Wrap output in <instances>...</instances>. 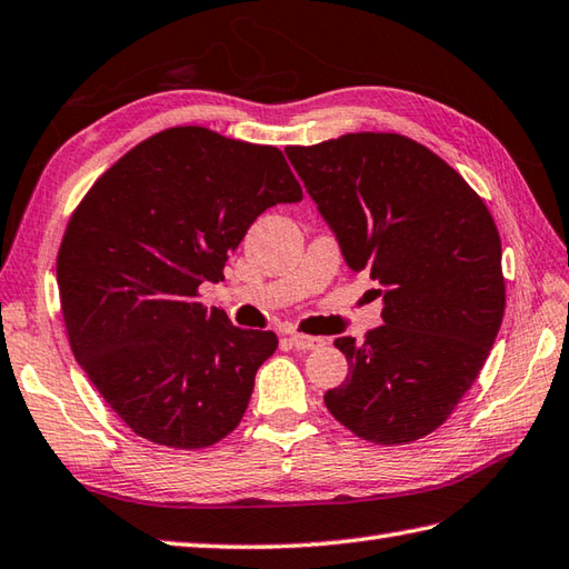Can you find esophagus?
I'll return each mask as SVG.
<instances>
[{"label": "esophagus", "mask_w": 569, "mask_h": 569, "mask_svg": "<svg viewBox=\"0 0 569 569\" xmlns=\"http://www.w3.org/2000/svg\"><path fill=\"white\" fill-rule=\"evenodd\" d=\"M287 343L292 346L295 350H317L323 346V338H317V336H305V333H289L287 336Z\"/></svg>", "instance_id": "34e87169"}]
</instances>
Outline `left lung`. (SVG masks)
<instances>
[{"instance_id": "left-lung-1", "label": "left lung", "mask_w": 569, "mask_h": 569, "mask_svg": "<svg viewBox=\"0 0 569 569\" xmlns=\"http://www.w3.org/2000/svg\"><path fill=\"white\" fill-rule=\"evenodd\" d=\"M287 158L382 326L336 338L346 382L326 407L362 440L399 446L443 423L477 380L503 319L501 241L485 201L433 150L399 133L289 146Z\"/></svg>"}]
</instances>
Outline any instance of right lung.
I'll use <instances>...</instances> for the list:
<instances>
[{"mask_svg": "<svg viewBox=\"0 0 569 569\" xmlns=\"http://www.w3.org/2000/svg\"><path fill=\"white\" fill-rule=\"evenodd\" d=\"M301 187L282 150L178 126L138 143L94 182L58 252L70 348L123 423L194 450L241 423L272 331H243L199 301L229 252Z\"/></svg>", "mask_w": 569, "mask_h": 569, "instance_id": "1", "label": "right lung"}]
</instances>
